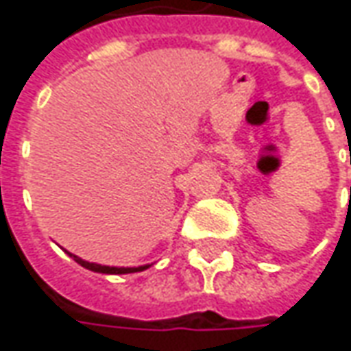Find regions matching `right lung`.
Returning a JSON list of instances; mask_svg holds the SVG:
<instances>
[{"instance_id":"obj_1","label":"right lung","mask_w":351,"mask_h":351,"mask_svg":"<svg viewBox=\"0 0 351 351\" xmlns=\"http://www.w3.org/2000/svg\"><path fill=\"white\" fill-rule=\"evenodd\" d=\"M70 257H74V261L76 263H80L86 269H90V271H96V273H108V275H123V273H137V271H143L149 265L145 267H106V265H96V263H88L84 259H80V257H76V255H72L69 253Z\"/></svg>"}]
</instances>
